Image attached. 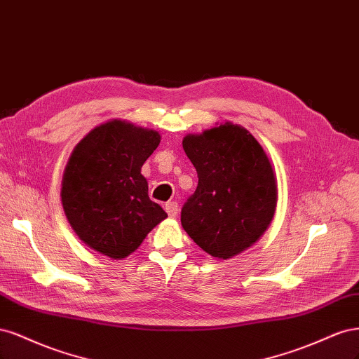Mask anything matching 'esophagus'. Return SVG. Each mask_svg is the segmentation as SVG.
<instances>
[{
	"label": "esophagus",
	"mask_w": 359,
	"mask_h": 359,
	"mask_svg": "<svg viewBox=\"0 0 359 359\" xmlns=\"http://www.w3.org/2000/svg\"><path fill=\"white\" fill-rule=\"evenodd\" d=\"M165 212L170 217H176L179 215V205L176 201H170L165 204Z\"/></svg>",
	"instance_id": "esophagus-1"
}]
</instances>
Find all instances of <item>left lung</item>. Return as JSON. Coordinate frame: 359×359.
Masks as SVG:
<instances>
[{
  "label": "left lung",
  "instance_id": "1",
  "mask_svg": "<svg viewBox=\"0 0 359 359\" xmlns=\"http://www.w3.org/2000/svg\"><path fill=\"white\" fill-rule=\"evenodd\" d=\"M198 187L182 209V226L204 252L229 259L270 226L277 205L271 161L245 126L224 122L183 137Z\"/></svg>",
  "mask_w": 359,
  "mask_h": 359
}]
</instances>
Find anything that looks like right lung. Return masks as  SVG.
<instances>
[{
  "mask_svg": "<svg viewBox=\"0 0 359 359\" xmlns=\"http://www.w3.org/2000/svg\"><path fill=\"white\" fill-rule=\"evenodd\" d=\"M159 142L155 130L111 119L90 130L73 149L61 201L68 224L89 249L123 259L167 217L149 198L142 175Z\"/></svg>",
  "mask_w": 359,
  "mask_h": 359,
  "instance_id": "right-lung-1",
  "label": "right lung"
}]
</instances>
